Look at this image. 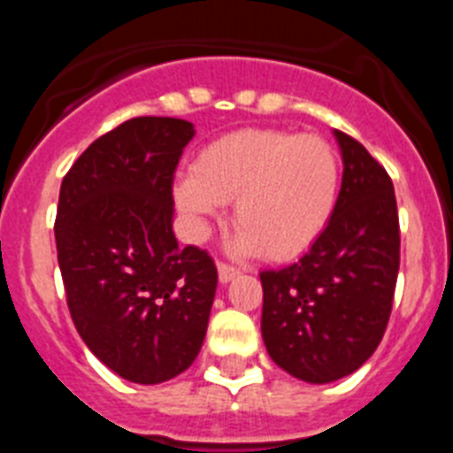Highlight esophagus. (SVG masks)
Returning <instances> with one entry per match:
<instances>
[{"mask_svg": "<svg viewBox=\"0 0 453 453\" xmlns=\"http://www.w3.org/2000/svg\"><path fill=\"white\" fill-rule=\"evenodd\" d=\"M240 274L238 267L234 265H226V263H218V276H219V283H229L234 281L235 276Z\"/></svg>", "mask_w": 453, "mask_h": 453, "instance_id": "obj_1", "label": "esophagus"}]
</instances>
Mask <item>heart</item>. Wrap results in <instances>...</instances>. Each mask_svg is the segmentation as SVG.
Returning <instances> with one entry per match:
<instances>
[{
    "mask_svg": "<svg viewBox=\"0 0 453 453\" xmlns=\"http://www.w3.org/2000/svg\"><path fill=\"white\" fill-rule=\"evenodd\" d=\"M342 167L329 140L279 129H245L208 142L190 174L174 183V203L192 238L234 202L235 254L292 258L322 235L338 203Z\"/></svg>",
    "mask_w": 453,
    "mask_h": 453,
    "instance_id": "heart-1",
    "label": "heart"
}]
</instances>
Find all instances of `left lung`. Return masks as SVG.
Masks as SVG:
<instances>
[{
    "label": "left lung",
    "mask_w": 453,
    "mask_h": 453,
    "mask_svg": "<svg viewBox=\"0 0 453 453\" xmlns=\"http://www.w3.org/2000/svg\"><path fill=\"white\" fill-rule=\"evenodd\" d=\"M334 135L342 154L334 218L297 263L261 272L267 354L306 383L338 381L374 354L399 272L390 177L361 142Z\"/></svg>",
    "instance_id": "8db88e82"
}]
</instances>
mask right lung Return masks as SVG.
<instances>
[{"instance_id":"right-lung-1","label":"right lung","mask_w":453,"mask_h":453,"mask_svg":"<svg viewBox=\"0 0 453 453\" xmlns=\"http://www.w3.org/2000/svg\"><path fill=\"white\" fill-rule=\"evenodd\" d=\"M195 124L134 118L83 151L63 179L56 251L88 349L115 374L154 386L186 372L206 338L213 258L179 247L172 179Z\"/></svg>"}]
</instances>
